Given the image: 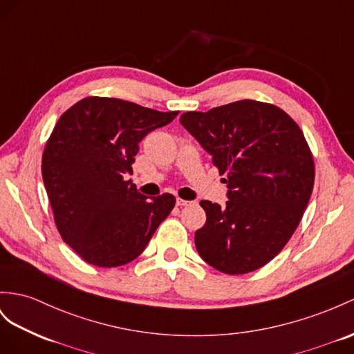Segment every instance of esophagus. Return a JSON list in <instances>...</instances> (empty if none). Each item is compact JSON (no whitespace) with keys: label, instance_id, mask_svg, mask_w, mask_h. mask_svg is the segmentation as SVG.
<instances>
[{"label":"esophagus","instance_id":"34e87169","mask_svg":"<svg viewBox=\"0 0 354 354\" xmlns=\"http://www.w3.org/2000/svg\"><path fill=\"white\" fill-rule=\"evenodd\" d=\"M193 202H188V201H183V198H176V206H189Z\"/></svg>","mask_w":354,"mask_h":354}]
</instances>
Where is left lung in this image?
<instances>
[{
    "mask_svg": "<svg viewBox=\"0 0 354 354\" xmlns=\"http://www.w3.org/2000/svg\"><path fill=\"white\" fill-rule=\"evenodd\" d=\"M180 125L227 175L224 206L202 201L197 252L216 270L241 275L265 266L301 223L314 187V161L299 125L279 107L241 100L180 115Z\"/></svg>",
    "mask_w": 354,
    "mask_h": 354,
    "instance_id": "8db88e82",
    "label": "left lung"
}]
</instances>
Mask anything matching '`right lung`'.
Listing matches in <instances>:
<instances>
[{
    "label": "right lung",
    "mask_w": 354,
    "mask_h": 354,
    "mask_svg": "<svg viewBox=\"0 0 354 354\" xmlns=\"http://www.w3.org/2000/svg\"><path fill=\"white\" fill-rule=\"evenodd\" d=\"M176 115L107 97H86L61 115L41 175L58 232L86 263H130L174 209L171 194L148 198L125 178L145 136Z\"/></svg>",
    "instance_id": "right-lung-1"
}]
</instances>
